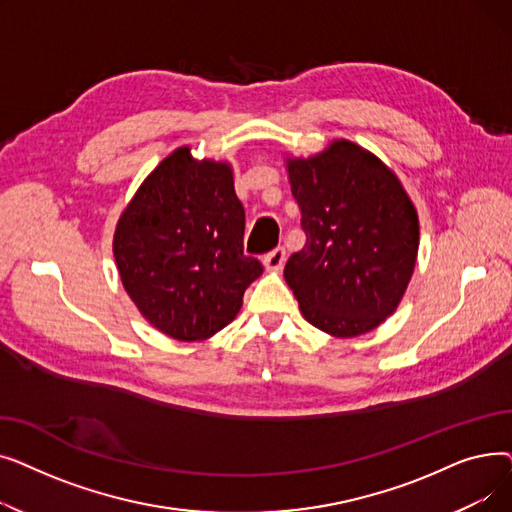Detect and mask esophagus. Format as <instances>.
I'll use <instances>...</instances> for the list:
<instances>
[{"mask_svg":"<svg viewBox=\"0 0 512 512\" xmlns=\"http://www.w3.org/2000/svg\"><path fill=\"white\" fill-rule=\"evenodd\" d=\"M284 261H286V251L282 247L270 251L263 257V265H265L267 272H282Z\"/></svg>","mask_w":512,"mask_h":512,"instance_id":"obj_1","label":"esophagus"}]
</instances>
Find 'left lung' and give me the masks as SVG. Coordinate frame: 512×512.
<instances>
[{"instance_id":"obj_1","label":"left lung","mask_w":512,"mask_h":512,"mask_svg":"<svg viewBox=\"0 0 512 512\" xmlns=\"http://www.w3.org/2000/svg\"><path fill=\"white\" fill-rule=\"evenodd\" d=\"M305 247L286 284L311 326L353 338L378 328L405 294L419 249L417 211L382 161L351 141L288 159Z\"/></svg>"}]
</instances>
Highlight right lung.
Segmentation results:
<instances>
[{
  "instance_id": "1",
  "label": "right lung",
  "mask_w": 512,
  "mask_h": 512,
  "mask_svg": "<svg viewBox=\"0 0 512 512\" xmlns=\"http://www.w3.org/2000/svg\"><path fill=\"white\" fill-rule=\"evenodd\" d=\"M245 207L228 164L176 149L147 176L114 234L128 297L157 330L193 342L226 328L263 274L242 253Z\"/></svg>"
}]
</instances>
